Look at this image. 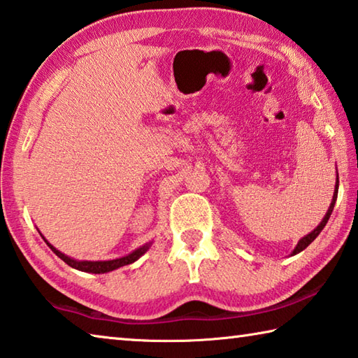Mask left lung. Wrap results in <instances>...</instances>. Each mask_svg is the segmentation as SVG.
I'll return each instance as SVG.
<instances>
[{"mask_svg": "<svg viewBox=\"0 0 358 358\" xmlns=\"http://www.w3.org/2000/svg\"><path fill=\"white\" fill-rule=\"evenodd\" d=\"M338 185H340V181H338V172H336V185H335V191H334V199H332V203H330V206H329V210H327V213H326V216H324V219L321 220V224L316 227V229L311 231V233H308L307 236H303L301 241L297 243V245H296V249L292 250V253L291 255H296V253H299V252H302L303 249H307V247L315 241L316 239V236L320 235V233L322 231V229L324 227H326V224H327V220H329V217H330V214H332V211H334V206H335V201H336V197H338Z\"/></svg>", "mask_w": 358, "mask_h": 358, "instance_id": "1", "label": "left lung"}]
</instances>
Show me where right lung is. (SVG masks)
<instances>
[{
	"mask_svg": "<svg viewBox=\"0 0 358 358\" xmlns=\"http://www.w3.org/2000/svg\"><path fill=\"white\" fill-rule=\"evenodd\" d=\"M45 243H47L50 249L53 250L56 255L62 259V262H66L70 266V268H75V269L83 271V272H92V274H105V272H111L114 269L122 268V266H127V264L134 263L136 259H139L142 255H144V253L148 250V247H150V244H152V243H148L145 245L139 247V249H136L134 252H131L127 257L115 258V259H108V262H80V259H73V258H70L67 255H64L62 252L55 249V247L51 245L47 241V239H45Z\"/></svg>",
	"mask_w": 358,
	"mask_h": 358,
	"instance_id": "obj_1",
	"label": "right lung"
}]
</instances>
